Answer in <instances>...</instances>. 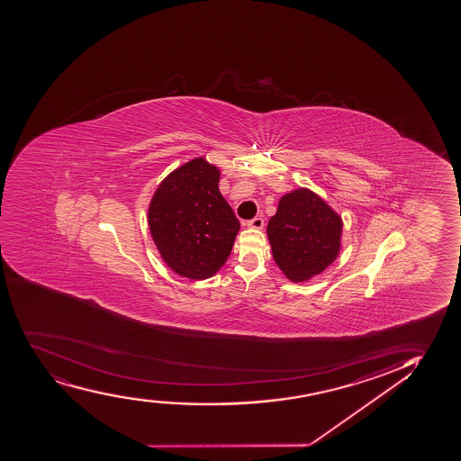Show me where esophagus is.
I'll return each mask as SVG.
<instances>
[{
  "instance_id": "obj_1",
  "label": "esophagus",
  "mask_w": 461,
  "mask_h": 461,
  "mask_svg": "<svg viewBox=\"0 0 461 461\" xmlns=\"http://www.w3.org/2000/svg\"><path fill=\"white\" fill-rule=\"evenodd\" d=\"M246 226L252 229H263L265 228V220L261 217H255L249 221H246Z\"/></svg>"
}]
</instances>
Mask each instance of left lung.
<instances>
[{"label": "left lung", "mask_w": 461, "mask_h": 461, "mask_svg": "<svg viewBox=\"0 0 461 461\" xmlns=\"http://www.w3.org/2000/svg\"><path fill=\"white\" fill-rule=\"evenodd\" d=\"M343 222L326 203L309 189L281 196L267 222L272 255L291 281L311 280L334 263L339 252Z\"/></svg>", "instance_id": "1"}]
</instances>
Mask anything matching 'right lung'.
Instances as JSON below:
<instances>
[{
	"label": "right lung",
	"mask_w": 461,
	"mask_h": 461,
	"mask_svg": "<svg viewBox=\"0 0 461 461\" xmlns=\"http://www.w3.org/2000/svg\"><path fill=\"white\" fill-rule=\"evenodd\" d=\"M220 170L195 158L167 175L149 206L155 246L175 274L204 280L232 250L240 221L218 189Z\"/></svg>",
	"instance_id": "add662e5"
}]
</instances>
